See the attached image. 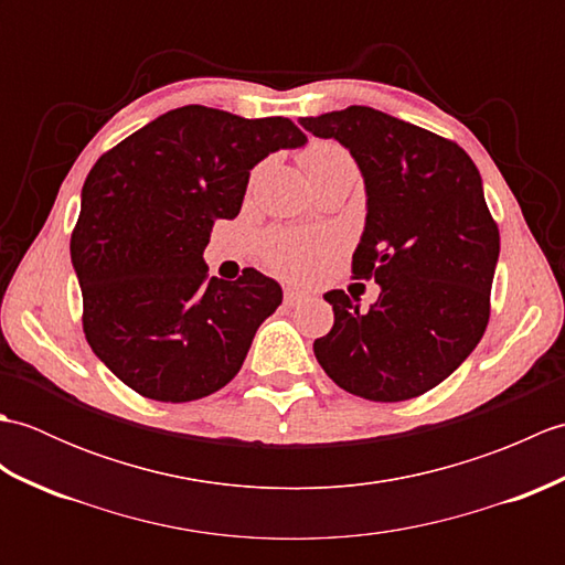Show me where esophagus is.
I'll use <instances>...</instances> for the list:
<instances>
[{
	"instance_id": "esophagus-1",
	"label": "esophagus",
	"mask_w": 565,
	"mask_h": 565,
	"mask_svg": "<svg viewBox=\"0 0 565 565\" xmlns=\"http://www.w3.org/2000/svg\"><path fill=\"white\" fill-rule=\"evenodd\" d=\"M303 298H306V291H298V289H294V286H289V289H284V301L289 303V306L303 301Z\"/></svg>"
}]
</instances>
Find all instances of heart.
Here are the masks:
<instances>
[{
	"mask_svg": "<svg viewBox=\"0 0 565 565\" xmlns=\"http://www.w3.org/2000/svg\"><path fill=\"white\" fill-rule=\"evenodd\" d=\"M352 162L350 154L338 142L330 140H313L308 142L306 150L301 152V167L303 172L316 177L322 170L330 167ZM328 252V239L322 235H308V233H274L267 245H264V255H267V264L281 276H291V279H301V276L313 274L322 257Z\"/></svg>",
	"mask_w": 565,
	"mask_h": 565,
	"instance_id": "b5f03b06",
	"label": "heart"
}]
</instances>
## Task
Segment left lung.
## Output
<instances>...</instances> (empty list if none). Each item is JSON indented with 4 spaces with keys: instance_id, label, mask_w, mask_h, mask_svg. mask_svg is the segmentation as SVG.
Wrapping results in <instances>:
<instances>
[{
    "instance_id": "left-lung-1",
    "label": "left lung",
    "mask_w": 565,
    "mask_h": 565,
    "mask_svg": "<svg viewBox=\"0 0 565 565\" xmlns=\"http://www.w3.org/2000/svg\"><path fill=\"white\" fill-rule=\"evenodd\" d=\"M298 124L338 140L362 172L366 223L352 274L381 286L369 310L340 289L326 294L334 326L313 342L318 364L359 398H417L461 366L490 318L500 233L481 172L456 142L369 106Z\"/></svg>"
}]
</instances>
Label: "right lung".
I'll return each mask as SVG.
<instances>
[{
	"label": "right lung",
	"instance_id": "1",
	"mask_svg": "<svg viewBox=\"0 0 565 565\" xmlns=\"http://www.w3.org/2000/svg\"><path fill=\"white\" fill-rule=\"evenodd\" d=\"M306 142L289 118L189 104L92 167L70 257L87 342L128 388L189 403L233 381L281 286L252 267L209 279L203 249L213 221L239 213L252 167Z\"/></svg>",
	"mask_w": 565,
	"mask_h": 565
}]
</instances>
